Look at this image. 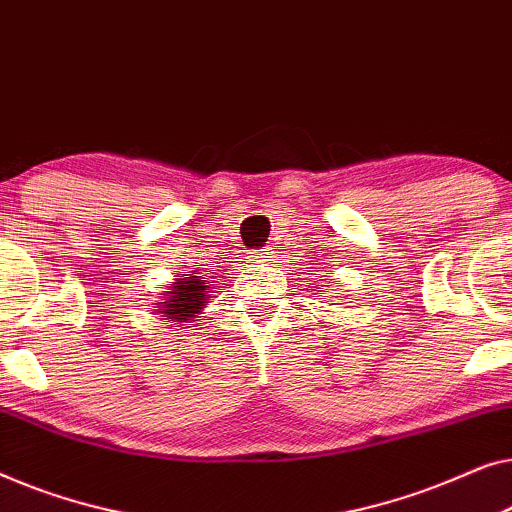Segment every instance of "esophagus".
<instances>
[{"mask_svg":"<svg viewBox=\"0 0 512 512\" xmlns=\"http://www.w3.org/2000/svg\"><path fill=\"white\" fill-rule=\"evenodd\" d=\"M271 255H273L271 248H266V250H262V253H259V257H271Z\"/></svg>","mask_w":512,"mask_h":512,"instance_id":"34e87169","label":"esophagus"}]
</instances>
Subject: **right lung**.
<instances>
[{
    "label": "right lung",
    "mask_w": 512,
    "mask_h": 512,
    "mask_svg": "<svg viewBox=\"0 0 512 512\" xmlns=\"http://www.w3.org/2000/svg\"><path fill=\"white\" fill-rule=\"evenodd\" d=\"M167 290L169 292H164V297L155 304V315L174 322V325H185V322L199 318L206 308L211 299V280L199 276L197 271H187L174 278Z\"/></svg>",
    "instance_id": "obj_1"
}]
</instances>
